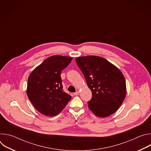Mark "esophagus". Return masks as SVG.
I'll return each instance as SVG.
<instances>
[{"label": "esophagus", "mask_w": 151, "mask_h": 151, "mask_svg": "<svg viewBox=\"0 0 151 151\" xmlns=\"http://www.w3.org/2000/svg\"><path fill=\"white\" fill-rule=\"evenodd\" d=\"M73 94H74L75 96H78V95L79 94V92H78V91H76L75 93H73Z\"/></svg>", "instance_id": "1"}]
</instances>
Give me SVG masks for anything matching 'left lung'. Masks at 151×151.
Here are the masks:
<instances>
[{
    "label": "left lung",
    "instance_id": "obj_1",
    "mask_svg": "<svg viewBox=\"0 0 151 151\" xmlns=\"http://www.w3.org/2000/svg\"><path fill=\"white\" fill-rule=\"evenodd\" d=\"M75 60L92 92V98L88 102L89 109L102 118L115 113L126 95L125 80L122 72L101 57L88 55Z\"/></svg>",
    "mask_w": 151,
    "mask_h": 151
}]
</instances>
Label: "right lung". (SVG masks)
Wrapping results in <instances>:
<instances>
[{
	"mask_svg": "<svg viewBox=\"0 0 151 151\" xmlns=\"http://www.w3.org/2000/svg\"><path fill=\"white\" fill-rule=\"evenodd\" d=\"M72 59L68 56H51L29 75L27 94L32 104L42 114L55 116L70 100L71 96L63 90L60 74Z\"/></svg>",
	"mask_w": 151,
	"mask_h": 151,
	"instance_id": "1",
	"label": "right lung"
}]
</instances>
